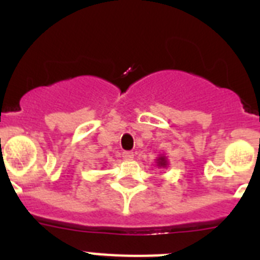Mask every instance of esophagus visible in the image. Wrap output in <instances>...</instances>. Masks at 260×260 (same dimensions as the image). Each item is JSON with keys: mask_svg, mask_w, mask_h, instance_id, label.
<instances>
[{"mask_svg": "<svg viewBox=\"0 0 260 260\" xmlns=\"http://www.w3.org/2000/svg\"><path fill=\"white\" fill-rule=\"evenodd\" d=\"M122 157L123 160H126V161H130V160L134 158V153L130 152V151H125V152H122Z\"/></svg>", "mask_w": 260, "mask_h": 260, "instance_id": "esophagus-1", "label": "esophagus"}]
</instances>
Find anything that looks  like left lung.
<instances>
[{
	"mask_svg": "<svg viewBox=\"0 0 260 260\" xmlns=\"http://www.w3.org/2000/svg\"><path fill=\"white\" fill-rule=\"evenodd\" d=\"M156 165H157L158 168H168V157L164 155V153H161V155H158V157L156 158Z\"/></svg>",
	"mask_w": 260,
	"mask_h": 260,
	"instance_id": "obj_1",
	"label": "left lung"
}]
</instances>
